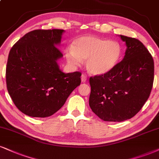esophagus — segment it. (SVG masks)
Instances as JSON below:
<instances>
[{
    "label": "esophagus",
    "instance_id": "esophagus-1",
    "mask_svg": "<svg viewBox=\"0 0 159 159\" xmlns=\"http://www.w3.org/2000/svg\"><path fill=\"white\" fill-rule=\"evenodd\" d=\"M81 80H82V82H83V83H85V82H86V80H87V76H86L85 74H82Z\"/></svg>",
    "mask_w": 159,
    "mask_h": 159
}]
</instances>
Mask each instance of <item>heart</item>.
Returning a JSON list of instances; mask_svg holds the SVG:
<instances>
[{
	"label": "heart",
	"mask_w": 159,
	"mask_h": 159,
	"mask_svg": "<svg viewBox=\"0 0 159 159\" xmlns=\"http://www.w3.org/2000/svg\"><path fill=\"white\" fill-rule=\"evenodd\" d=\"M121 48L119 43L93 36L82 37L74 40L73 47L66 51L70 64L79 66L87 60L86 67L90 73L100 75L111 71L118 63Z\"/></svg>",
	"instance_id": "heart-1"
}]
</instances>
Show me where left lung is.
<instances>
[{
  "instance_id": "1",
  "label": "left lung",
  "mask_w": 159,
  "mask_h": 159,
  "mask_svg": "<svg viewBox=\"0 0 159 159\" xmlns=\"http://www.w3.org/2000/svg\"><path fill=\"white\" fill-rule=\"evenodd\" d=\"M127 46L121 62L106 74L91 76L89 105L103 121H122L134 117L150 97L154 62L138 39L119 36Z\"/></svg>"
}]
</instances>
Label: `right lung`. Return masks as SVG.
Instances as JSON below:
<instances>
[{"instance_id": "1", "label": "right lung", "mask_w": 159, "mask_h": 159, "mask_svg": "<svg viewBox=\"0 0 159 159\" xmlns=\"http://www.w3.org/2000/svg\"><path fill=\"white\" fill-rule=\"evenodd\" d=\"M63 32L33 30L9 52L6 68L7 90L15 106L25 115L40 118L53 115L81 83V72L65 74L57 62L62 57L56 45Z\"/></svg>"}]
</instances>
